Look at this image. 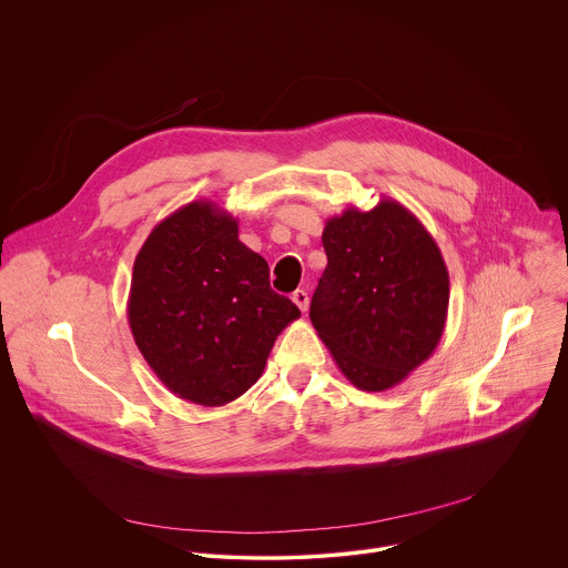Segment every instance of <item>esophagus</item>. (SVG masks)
Returning <instances> with one entry per match:
<instances>
[{"instance_id":"esophagus-1","label":"esophagus","mask_w":568,"mask_h":568,"mask_svg":"<svg viewBox=\"0 0 568 568\" xmlns=\"http://www.w3.org/2000/svg\"><path fill=\"white\" fill-rule=\"evenodd\" d=\"M291 300L295 302V306H297L302 313L308 311V293H306V291H295Z\"/></svg>"}]
</instances>
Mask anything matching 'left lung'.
<instances>
[{
    "label": "left lung",
    "mask_w": 568,
    "mask_h": 568,
    "mask_svg": "<svg viewBox=\"0 0 568 568\" xmlns=\"http://www.w3.org/2000/svg\"><path fill=\"white\" fill-rule=\"evenodd\" d=\"M322 241L327 266L311 302L320 338L354 387L400 385L444 334L450 280L439 246L394 199L327 219Z\"/></svg>",
    "instance_id": "obj_1"
}]
</instances>
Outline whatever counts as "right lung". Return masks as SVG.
Segmentation results:
<instances>
[{
	"mask_svg": "<svg viewBox=\"0 0 568 568\" xmlns=\"http://www.w3.org/2000/svg\"><path fill=\"white\" fill-rule=\"evenodd\" d=\"M300 315L271 291L268 264L239 241V221L205 199L155 225L133 264V338L163 385L194 405L241 398Z\"/></svg>",
	"mask_w": 568,
	"mask_h": 568,
	"instance_id": "right-lung-1",
	"label": "right lung"
}]
</instances>
